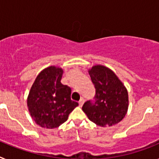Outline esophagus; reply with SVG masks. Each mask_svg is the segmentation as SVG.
Masks as SVG:
<instances>
[{"label":"esophagus","instance_id":"obj_1","mask_svg":"<svg viewBox=\"0 0 159 159\" xmlns=\"http://www.w3.org/2000/svg\"><path fill=\"white\" fill-rule=\"evenodd\" d=\"M84 103V99H83V98H82L79 101V104H80V107H82Z\"/></svg>","mask_w":159,"mask_h":159}]
</instances>
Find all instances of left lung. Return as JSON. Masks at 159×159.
Returning <instances> with one entry per match:
<instances>
[{"instance_id":"obj_1","label":"left lung","mask_w":159,"mask_h":159,"mask_svg":"<svg viewBox=\"0 0 159 159\" xmlns=\"http://www.w3.org/2000/svg\"><path fill=\"white\" fill-rule=\"evenodd\" d=\"M95 88L94 100L84 102L82 110L100 127H111L121 121L128 109V92L113 71L95 65L88 71Z\"/></svg>"}]
</instances>
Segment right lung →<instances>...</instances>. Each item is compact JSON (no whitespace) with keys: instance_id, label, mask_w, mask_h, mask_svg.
<instances>
[{"instance_id":"1","label":"right lung","mask_w":159,"mask_h":159,"mask_svg":"<svg viewBox=\"0 0 159 159\" xmlns=\"http://www.w3.org/2000/svg\"><path fill=\"white\" fill-rule=\"evenodd\" d=\"M63 72L56 66L46 67L36 76L29 92L27 105L30 116L43 128L58 127L79 105L71 99V88L60 82Z\"/></svg>"}]
</instances>
